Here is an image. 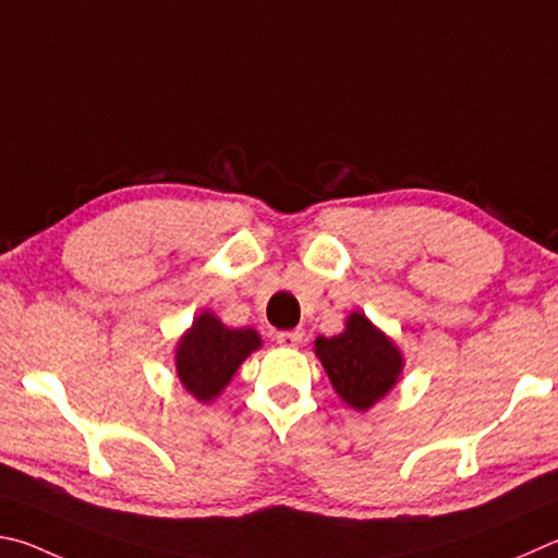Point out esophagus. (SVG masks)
<instances>
[{"label":"esophagus","instance_id":"1","mask_svg":"<svg viewBox=\"0 0 558 558\" xmlns=\"http://www.w3.org/2000/svg\"><path fill=\"white\" fill-rule=\"evenodd\" d=\"M301 340H304L301 330H281V333H277V343L281 348H299Z\"/></svg>","mask_w":558,"mask_h":558}]
</instances>
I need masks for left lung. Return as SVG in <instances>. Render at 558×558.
Masks as SVG:
<instances>
[{
  "label": "left lung",
  "mask_w": 558,
  "mask_h": 558,
  "mask_svg": "<svg viewBox=\"0 0 558 558\" xmlns=\"http://www.w3.org/2000/svg\"><path fill=\"white\" fill-rule=\"evenodd\" d=\"M316 355L338 397L357 412L375 407L404 369L397 345L360 311L348 316L343 333L316 338Z\"/></svg>",
  "instance_id": "left-lung-1"
}]
</instances>
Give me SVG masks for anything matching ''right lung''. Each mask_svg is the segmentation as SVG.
I'll use <instances>...</instances> for the list:
<instances>
[{"mask_svg": "<svg viewBox=\"0 0 558 558\" xmlns=\"http://www.w3.org/2000/svg\"><path fill=\"white\" fill-rule=\"evenodd\" d=\"M259 348L262 338L254 328H228L210 311H203L175 345V375L198 402H213Z\"/></svg>", "mask_w": 558, "mask_h": 558, "instance_id": "add662e5", "label": "right lung"}]
</instances>
